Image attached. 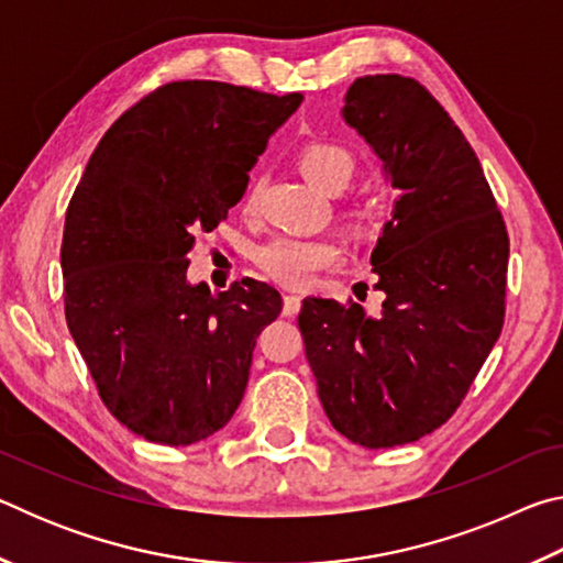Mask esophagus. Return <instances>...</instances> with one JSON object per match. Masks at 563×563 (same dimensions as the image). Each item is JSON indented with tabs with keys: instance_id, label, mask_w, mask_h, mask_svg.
<instances>
[{
	"instance_id": "1",
	"label": "esophagus",
	"mask_w": 563,
	"mask_h": 563,
	"mask_svg": "<svg viewBox=\"0 0 563 563\" xmlns=\"http://www.w3.org/2000/svg\"><path fill=\"white\" fill-rule=\"evenodd\" d=\"M300 295L298 292H285L283 295V316H288V318H292L295 312L300 310Z\"/></svg>"
}]
</instances>
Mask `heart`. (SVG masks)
<instances>
[{"label":"heart","instance_id":"obj_1","mask_svg":"<svg viewBox=\"0 0 563 563\" xmlns=\"http://www.w3.org/2000/svg\"><path fill=\"white\" fill-rule=\"evenodd\" d=\"M298 168L302 176L310 180L312 186L325 190V194H335V190L345 188L347 180L355 176L357 161L355 154L347 146L338 144V141H310L305 144L298 154ZM255 201L253 190L245 198V208H251ZM350 216L357 223L365 221V208H352ZM342 245L330 241V238H310V235H273L268 241L255 247V263L271 275V278L280 280L285 285H302L308 283L312 275L330 265H338L342 261Z\"/></svg>","mask_w":563,"mask_h":563}]
</instances>
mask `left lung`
Instances as JSON below:
<instances>
[{"mask_svg": "<svg viewBox=\"0 0 563 563\" xmlns=\"http://www.w3.org/2000/svg\"><path fill=\"white\" fill-rule=\"evenodd\" d=\"M342 117L399 190L373 251L383 316L305 298V357L332 427L367 450L434 432L470 393L497 342L509 235L474 148L422 84L360 76Z\"/></svg>", "mask_w": 563, "mask_h": 563, "instance_id": "left-lung-1", "label": "left lung"}]
</instances>
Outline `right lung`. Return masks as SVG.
I'll use <instances>...</instances> for the list:
<instances>
[{"label": "right lung", "mask_w": 563, "mask_h": 563, "mask_svg": "<svg viewBox=\"0 0 563 563\" xmlns=\"http://www.w3.org/2000/svg\"><path fill=\"white\" fill-rule=\"evenodd\" d=\"M300 93L170 81L111 123L64 221L66 325L101 402L133 434L186 446L241 405L255 338L280 316L268 283L188 285L196 233L241 201L247 170Z\"/></svg>", "instance_id": "add662e5"}]
</instances>
